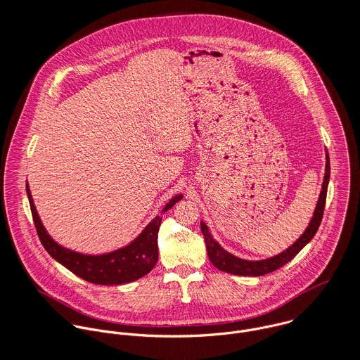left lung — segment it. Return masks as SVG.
Returning a JSON list of instances; mask_svg holds the SVG:
<instances>
[{
    "mask_svg": "<svg viewBox=\"0 0 360 360\" xmlns=\"http://www.w3.org/2000/svg\"><path fill=\"white\" fill-rule=\"evenodd\" d=\"M328 181H330V158L326 150V169H324V177H323V184H321V191L317 200V204L314 207L313 216L309 221L308 227L305 229V231L302 233V236L292 244L290 245L287 250H284L283 252L274 255L271 257H266L262 260H247V259H241V257H236L233 254H230L229 251H226L212 236V233L209 231L205 221L201 220V231L204 234L205 238L206 251H207V257L210 259L212 264L214 267H217L221 271L230 273V274H237V276H263L267 273H271L277 269H280L281 266H284L285 263H288L294 257H297V254L311 241V238L314 237L321 217H323V212H324V205H326V195H327V187H328Z\"/></svg>",
    "mask_w": 360,
    "mask_h": 360,
    "instance_id": "8db88e82",
    "label": "left lung"
}]
</instances>
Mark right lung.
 Here are the masks:
<instances>
[{"label":"right lung","mask_w":360,"mask_h":360,"mask_svg":"<svg viewBox=\"0 0 360 360\" xmlns=\"http://www.w3.org/2000/svg\"><path fill=\"white\" fill-rule=\"evenodd\" d=\"M26 193L34 226L43 247L58 263L65 266L80 278L100 285H122L144 277L154 269L158 262V231L162 223V214H158L153 219L144 227V230L127 245L106 254L89 255L58 244L49 234L40 219L29 183H26ZM181 200L183 194H176L163 206L162 213L167 212Z\"/></svg>","instance_id":"add662e5"}]
</instances>
